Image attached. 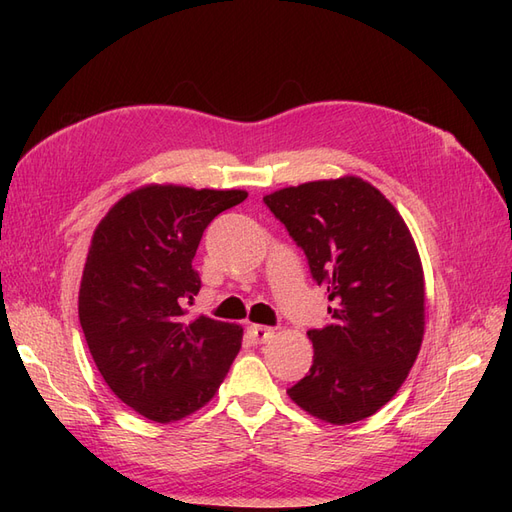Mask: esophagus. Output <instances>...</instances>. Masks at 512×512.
I'll return each mask as SVG.
<instances>
[{"label": "esophagus", "mask_w": 512, "mask_h": 512, "mask_svg": "<svg viewBox=\"0 0 512 512\" xmlns=\"http://www.w3.org/2000/svg\"><path fill=\"white\" fill-rule=\"evenodd\" d=\"M247 333H250V337L256 344H265L273 337V329L262 327V324H250V327H247Z\"/></svg>", "instance_id": "1"}]
</instances>
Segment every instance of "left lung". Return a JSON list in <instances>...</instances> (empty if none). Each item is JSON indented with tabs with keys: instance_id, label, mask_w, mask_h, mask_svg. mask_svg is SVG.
Listing matches in <instances>:
<instances>
[{
	"instance_id": "left-lung-1",
	"label": "left lung",
	"mask_w": 512,
	"mask_h": 512,
	"mask_svg": "<svg viewBox=\"0 0 512 512\" xmlns=\"http://www.w3.org/2000/svg\"><path fill=\"white\" fill-rule=\"evenodd\" d=\"M262 200L331 301V322L307 331L309 374L288 395L324 423L363 421L399 391L423 342L425 280L410 230L359 177L309 181Z\"/></svg>"
}]
</instances>
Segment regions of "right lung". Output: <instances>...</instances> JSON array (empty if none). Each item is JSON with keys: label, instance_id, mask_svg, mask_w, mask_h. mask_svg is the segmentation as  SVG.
<instances>
[{"label": "right lung", "instance_id": "1", "mask_svg": "<svg viewBox=\"0 0 512 512\" xmlns=\"http://www.w3.org/2000/svg\"><path fill=\"white\" fill-rule=\"evenodd\" d=\"M243 190L147 185L98 224L83 269L79 320L104 382L149 421L173 423L203 408L241 350L243 329L188 318L200 290L192 269L215 215Z\"/></svg>", "mask_w": 512, "mask_h": 512}]
</instances>
